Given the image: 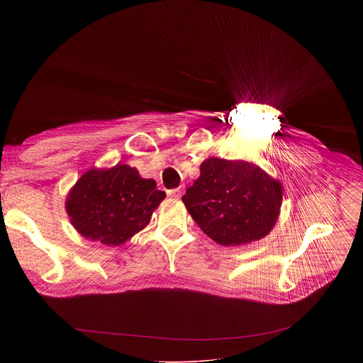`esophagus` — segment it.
<instances>
[{
	"label": "esophagus",
	"mask_w": 363,
	"mask_h": 363,
	"mask_svg": "<svg viewBox=\"0 0 363 363\" xmlns=\"http://www.w3.org/2000/svg\"><path fill=\"white\" fill-rule=\"evenodd\" d=\"M182 194H184V186H178V188H174V189L168 191V195L172 196V198H181Z\"/></svg>",
	"instance_id": "esophagus-1"
}]
</instances>
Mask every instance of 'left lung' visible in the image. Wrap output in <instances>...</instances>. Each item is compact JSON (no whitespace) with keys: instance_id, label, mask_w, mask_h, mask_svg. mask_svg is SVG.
Wrapping results in <instances>:
<instances>
[{"instance_id":"left-lung-1","label":"left lung","mask_w":363,"mask_h":363,"mask_svg":"<svg viewBox=\"0 0 363 363\" xmlns=\"http://www.w3.org/2000/svg\"><path fill=\"white\" fill-rule=\"evenodd\" d=\"M281 198V184L254 164L210 158L182 201L210 238L221 245H241L270 233Z\"/></svg>"}]
</instances>
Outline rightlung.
<instances>
[{
	"label": "right lung",
	"mask_w": 363,
	"mask_h": 363,
	"mask_svg": "<svg viewBox=\"0 0 363 363\" xmlns=\"http://www.w3.org/2000/svg\"><path fill=\"white\" fill-rule=\"evenodd\" d=\"M165 196L153 179H143L135 168L118 164L87 171L72 188L66 210L84 238L119 245L147 225Z\"/></svg>",
	"instance_id": "obj_1"
}]
</instances>
